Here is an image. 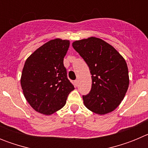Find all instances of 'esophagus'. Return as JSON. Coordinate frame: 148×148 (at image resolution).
Listing matches in <instances>:
<instances>
[{
	"label": "esophagus",
	"instance_id": "obj_1",
	"mask_svg": "<svg viewBox=\"0 0 148 148\" xmlns=\"http://www.w3.org/2000/svg\"><path fill=\"white\" fill-rule=\"evenodd\" d=\"M74 83H75V87H78V80H75V82H74Z\"/></svg>",
	"mask_w": 148,
	"mask_h": 148
}]
</instances>
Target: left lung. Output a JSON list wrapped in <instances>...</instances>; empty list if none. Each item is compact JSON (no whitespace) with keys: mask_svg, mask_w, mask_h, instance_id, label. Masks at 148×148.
Listing matches in <instances>:
<instances>
[{"mask_svg":"<svg viewBox=\"0 0 148 148\" xmlns=\"http://www.w3.org/2000/svg\"><path fill=\"white\" fill-rule=\"evenodd\" d=\"M73 47L87 63L92 75L91 90L83 95L86 108L99 115L116 110L129 87L125 58L113 46L99 38L75 40Z\"/></svg>","mask_w":148,"mask_h":148,"instance_id":"1","label":"left lung"}]
</instances>
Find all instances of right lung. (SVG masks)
Instances as JSON below:
<instances>
[{
    "mask_svg": "<svg viewBox=\"0 0 148 148\" xmlns=\"http://www.w3.org/2000/svg\"><path fill=\"white\" fill-rule=\"evenodd\" d=\"M69 47V40L53 39L26 60L21 85L26 100L38 113L49 116L59 110L75 89L68 80L64 66Z\"/></svg>",
    "mask_w": 148,
    "mask_h": 148,
    "instance_id": "obj_1",
    "label": "right lung"
}]
</instances>
